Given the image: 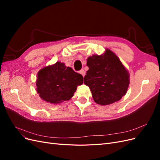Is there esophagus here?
<instances>
[{
  "label": "esophagus",
  "instance_id": "1",
  "mask_svg": "<svg viewBox=\"0 0 160 160\" xmlns=\"http://www.w3.org/2000/svg\"><path fill=\"white\" fill-rule=\"evenodd\" d=\"M79 73H80L82 76L84 77L85 75V71H84L83 69H81V71H79Z\"/></svg>",
  "mask_w": 160,
  "mask_h": 160
}]
</instances>
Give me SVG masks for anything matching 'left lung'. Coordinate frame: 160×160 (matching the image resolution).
Here are the masks:
<instances>
[{
	"mask_svg": "<svg viewBox=\"0 0 160 160\" xmlns=\"http://www.w3.org/2000/svg\"><path fill=\"white\" fill-rule=\"evenodd\" d=\"M89 70L84 77L96 103L107 105L118 101L127 93L129 74L115 53L106 49L103 55H93L87 59Z\"/></svg>",
	"mask_w": 160,
	"mask_h": 160,
	"instance_id": "8db88e82",
	"label": "left lung"
}]
</instances>
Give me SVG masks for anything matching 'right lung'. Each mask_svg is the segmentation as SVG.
<instances>
[{
	"mask_svg": "<svg viewBox=\"0 0 160 160\" xmlns=\"http://www.w3.org/2000/svg\"><path fill=\"white\" fill-rule=\"evenodd\" d=\"M83 83V77L65 63L43 67L37 73V92L40 98L51 104L61 103L73 96L77 86Z\"/></svg>",
	"mask_w": 160,
	"mask_h": 160,
	"instance_id": "right-lung-1",
	"label": "right lung"
}]
</instances>
